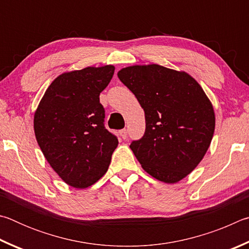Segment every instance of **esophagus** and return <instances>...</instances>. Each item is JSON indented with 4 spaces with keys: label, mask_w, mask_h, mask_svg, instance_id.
I'll use <instances>...</instances> for the list:
<instances>
[{
    "label": "esophagus",
    "mask_w": 249,
    "mask_h": 249,
    "mask_svg": "<svg viewBox=\"0 0 249 249\" xmlns=\"http://www.w3.org/2000/svg\"><path fill=\"white\" fill-rule=\"evenodd\" d=\"M120 136H121L122 139H127V137H128V131H127V130L122 129L121 131H120Z\"/></svg>",
    "instance_id": "esophagus-1"
}]
</instances>
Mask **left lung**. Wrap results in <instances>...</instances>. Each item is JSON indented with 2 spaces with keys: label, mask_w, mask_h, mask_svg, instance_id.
Listing matches in <instances>:
<instances>
[{
  "label": "left lung",
  "mask_w": 249,
  "mask_h": 249,
  "mask_svg": "<svg viewBox=\"0 0 249 249\" xmlns=\"http://www.w3.org/2000/svg\"><path fill=\"white\" fill-rule=\"evenodd\" d=\"M118 77L145 115L144 136L130 149L152 177L167 184L181 180L210 146L215 128L210 99L188 73L159 64L124 68Z\"/></svg>",
  "instance_id": "left-lung-1"
}]
</instances>
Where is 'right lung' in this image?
I'll return each instance as SVG.
<instances>
[{
  "label": "right lung",
  "mask_w": 249,
  "mask_h": 249,
  "mask_svg": "<svg viewBox=\"0 0 249 249\" xmlns=\"http://www.w3.org/2000/svg\"><path fill=\"white\" fill-rule=\"evenodd\" d=\"M115 67H89L59 75L34 116L37 142L48 163L69 186L87 188L109 167L118 139L104 125L99 94Z\"/></svg>",
  "instance_id": "add662e5"
}]
</instances>
